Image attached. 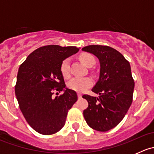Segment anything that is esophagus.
<instances>
[{"label": "esophagus", "mask_w": 154, "mask_h": 154, "mask_svg": "<svg viewBox=\"0 0 154 154\" xmlns=\"http://www.w3.org/2000/svg\"><path fill=\"white\" fill-rule=\"evenodd\" d=\"M77 96H78V98L80 99L82 97V94L80 93H77Z\"/></svg>", "instance_id": "34e87169"}]
</instances>
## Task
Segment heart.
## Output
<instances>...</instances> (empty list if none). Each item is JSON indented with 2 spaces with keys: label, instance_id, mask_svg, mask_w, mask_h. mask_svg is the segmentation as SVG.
I'll return each instance as SVG.
<instances>
[{
  "label": "heart",
  "instance_id": "1",
  "mask_svg": "<svg viewBox=\"0 0 154 154\" xmlns=\"http://www.w3.org/2000/svg\"><path fill=\"white\" fill-rule=\"evenodd\" d=\"M80 61L86 65V66H90L91 65L94 64V57L92 55L87 53L80 54ZM60 72L64 78H69L71 74H70V62L68 59H66L62 62L60 65ZM93 84L92 79L90 77H75L72 80H70L68 83V87L71 90L77 91V92H83L91 87Z\"/></svg>",
  "mask_w": 154,
  "mask_h": 154
}]
</instances>
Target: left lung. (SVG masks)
<instances>
[{
	"mask_svg": "<svg viewBox=\"0 0 154 154\" xmlns=\"http://www.w3.org/2000/svg\"><path fill=\"white\" fill-rule=\"evenodd\" d=\"M82 50L95 55L100 65L99 80L91 89L100 96L83 94L88 103L83 116L91 128L108 131L122 122L133 102L135 83L130 63L109 46L88 45Z\"/></svg>",
	"mask_w": 154,
	"mask_h": 154,
	"instance_id": "1",
	"label": "left lung"
}]
</instances>
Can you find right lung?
I'll return each mask as SVG.
<instances>
[{"mask_svg":"<svg viewBox=\"0 0 154 154\" xmlns=\"http://www.w3.org/2000/svg\"><path fill=\"white\" fill-rule=\"evenodd\" d=\"M79 48L46 45L35 50L20 66L15 92L19 108L29 125L42 135L60 131L68 110L77 100L75 91L66 88L60 72L62 62ZM64 93L54 98V93Z\"/></svg>","mask_w":154,"mask_h":154,"instance_id":"obj_1","label":"right lung"}]
</instances>
